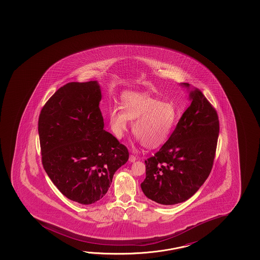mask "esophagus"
Masks as SVG:
<instances>
[{
	"mask_svg": "<svg viewBox=\"0 0 260 260\" xmlns=\"http://www.w3.org/2000/svg\"><path fill=\"white\" fill-rule=\"evenodd\" d=\"M137 158L134 155H129V157H128V161L129 162H135Z\"/></svg>",
	"mask_w": 260,
	"mask_h": 260,
	"instance_id": "obj_1",
	"label": "esophagus"
}]
</instances>
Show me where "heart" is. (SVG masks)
Returning a JSON list of instances; mask_svg holds the SVG:
<instances>
[{
  "instance_id": "heart-1",
  "label": "heart",
  "mask_w": 260,
  "mask_h": 260,
  "mask_svg": "<svg viewBox=\"0 0 260 260\" xmlns=\"http://www.w3.org/2000/svg\"><path fill=\"white\" fill-rule=\"evenodd\" d=\"M178 118V110L172 103L145 92L128 91L121 96V107H113L108 113L111 132L120 139L128 131L129 120L132 132L141 144L153 149L165 143L171 136Z\"/></svg>"
}]
</instances>
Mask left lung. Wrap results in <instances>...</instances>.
Returning a JSON list of instances; mask_svg holds the SVG:
<instances>
[{"label": "left lung", "mask_w": 260, "mask_h": 260, "mask_svg": "<svg viewBox=\"0 0 260 260\" xmlns=\"http://www.w3.org/2000/svg\"><path fill=\"white\" fill-rule=\"evenodd\" d=\"M180 85L190 89L188 83ZM190 106L161 149L145 160V196L158 204L174 205L191 198L212 169L219 133L217 111L200 89H189Z\"/></svg>", "instance_id": "8db88e82"}]
</instances>
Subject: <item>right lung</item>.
<instances>
[{
  "mask_svg": "<svg viewBox=\"0 0 260 260\" xmlns=\"http://www.w3.org/2000/svg\"><path fill=\"white\" fill-rule=\"evenodd\" d=\"M98 81L69 82L43 106L38 121L43 168L64 196L93 204L105 196L128 149L104 131Z\"/></svg>",
  "mask_w": 260,
  "mask_h": 260,
  "instance_id": "right-lung-1",
  "label": "right lung"
}]
</instances>
